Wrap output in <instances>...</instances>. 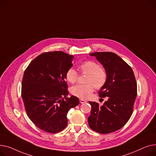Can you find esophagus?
<instances>
[{
    "instance_id": "obj_1",
    "label": "esophagus",
    "mask_w": 156,
    "mask_h": 156,
    "mask_svg": "<svg viewBox=\"0 0 156 156\" xmlns=\"http://www.w3.org/2000/svg\"><path fill=\"white\" fill-rule=\"evenodd\" d=\"M87 101L86 100H84V99H80V103H86Z\"/></svg>"
}]
</instances>
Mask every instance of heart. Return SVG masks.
<instances>
[{
    "mask_svg": "<svg viewBox=\"0 0 156 156\" xmlns=\"http://www.w3.org/2000/svg\"><path fill=\"white\" fill-rule=\"evenodd\" d=\"M79 70L82 74H88L86 84H77L72 87L71 93L78 98L86 99L93 93L94 87L101 89L106 83L108 75L106 70L99 66L93 60H87L79 66ZM78 72L73 68L67 70L66 74V80L71 84H74L78 79Z\"/></svg>",
    "mask_w": 156,
    "mask_h": 156,
    "instance_id": "obj_1",
    "label": "heart"
}]
</instances>
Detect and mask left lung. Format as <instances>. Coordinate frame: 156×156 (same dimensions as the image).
<instances>
[{"mask_svg":"<svg viewBox=\"0 0 156 156\" xmlns=\"http://www.w3.org/2000/svg\"><path fill=\"white\" fill-rule=\"evenodd\" d=\"M102 64L108 79L99 91L101 98L108 97L103 106L89 101L90 115L88 117L91 129L103 134L112 133L122 128L131 117L136 97V82L131 67L112 52L90 54Z\"/></svg>","mask_w":156,"mask_h":156,"instance_id":"left-lung-1","label":"left lung"}]
</instances>
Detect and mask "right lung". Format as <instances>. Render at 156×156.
Segmentation results:
<instances>
[{"label": "right lung", "mask_w": 156, "mask_h": 156, "mask_svg": "<svg viewBox=\"0 0 156 156\" xmlns=\"http://www.w3.org/2000/svg\"><path fill=\"white\" fill-rule=\"evenodd\" d=\"M74 56L61 51L43 53L31 62L24 71L21 96L26 113L40 129L51 133L67 125L69 109L79 104L69 94L66 74L73 66Z\"/></svg>", "instance_id": "1"}]
</instances>
